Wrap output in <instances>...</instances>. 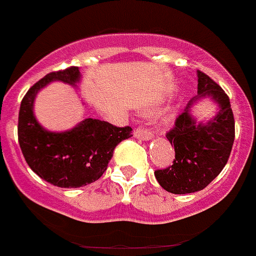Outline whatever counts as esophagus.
<instances>
[{
	"label": "esophagus",
	"instance_id": "esophagus-1",
	"mask_svg": "<svg viewBox=\"0 0 256 256\" xmlns=\"http://www.w3.org/2000/svg\"><path fill=\"white\" fill-rule=\"evenodd\" d=\"M134 137L140 140H150L154 137V133L148 128H144V126H140L134 130Z\"/></svg>",
	"mask_w": 256,
	"mask_h": 256
}]
</instances>
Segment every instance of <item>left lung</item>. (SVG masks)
Wrapping results in <instances>:
<instances>
[{"instance_id":"8db88e82","label":"left lung","mask_w":256,"mask_h":256,"mask_svg":"<svg viewBox=\"0 0 256 256\" xmlns=\"http://www.w3.org/2000/svg\"><path fill=\"white\" fill-rule=\"evenodd\" d=\"M198 94L166 132L174 146L176 159L168 168L155 170L160 186L176 195L201 191L224 168L234 141V118L230 97L210 76L198 70ZM218 102L217 116L208 124H198L189 115V108L201 96Z\"/></svg>"}]
</instances>
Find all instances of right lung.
Here are the masks:
<instances>
[{
	"label": "right lung",
	"instance_id": "add662e5",
	"mask_svg": "<svg viewBox=\"0 0 256 256\" xmlns=\"http://www.w3.org/2000/svg\"><path fill=\"white\" fill-rule=\"evenodd\" d=\"M76 66L52 72L29 88L22 97L18 122L20 148L30 169L54 186L72 188L94 182L105 173L115 148L132 137L130 126H116L88 118L62 133L44 130L33 115V102L40 88L51 80L76 84Z\"/></svg>",
	"mask_w": 256,
	"mask_h": 256
}]
</instances>
